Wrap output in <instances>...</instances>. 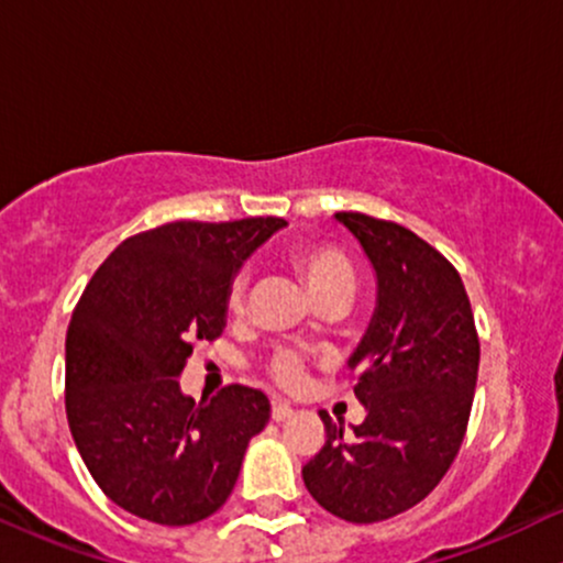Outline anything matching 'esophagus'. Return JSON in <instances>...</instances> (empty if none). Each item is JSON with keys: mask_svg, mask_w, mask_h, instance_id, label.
Segmentation results:
<instances>
[{"mask_svg": "<svg viewBox=\"0 0 563 563\" xmlns=\"http://www.w3.org/2000/svg\"><path fill=\"white\" fill-rule=\"evenodd\" d=\"M290 405L286 402V399H280V397H275L273 399V421H286V418H290Z\"/></svg>", "mask_w": 563, "mask_h": 563, "instance_id": "obj_1", "label": "esophagus"}]
</instances>
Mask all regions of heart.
<instances>
[{
	"instance_id": "1",
	"label": "heart",
	"mask_w": 563,
	"mask_h": 563,
	"mask_svg": "<svg viewBox=\"0 0 563 563\" xmlns=\"http://www.w3.org/2000/svg\"><path fill=\"white\" fill-rule=\"evenodd\" d=\"M294 267L301 275L303 286H307L314 301L328 294L352 296L354 267L344 251L333 249V245H301V249L294 251ZM245 288H249V277H232L228 290V307L232 312H241L243 309ZM269 373H273L277 384L296 386L303 376V365L294 352H277L273 363H269Z\"/></svg>"
}]
</instances>
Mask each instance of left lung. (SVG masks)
Returning <instances> with one entry per match:
<instances>
[{
	"label": "left lung",
	"mask_w": 563,
	"mask_h": 563,
	"mask_svg": "<svg viewBox=\"0 0 563 563\" xmlns=\"http://www.w3.org/2000/svg\"><path fill=\"white\" fill-rule=\"evenodd\" d=\"M335 222L376 273V309L349 357L367 416L344 434V423L320 412L325 444L301 476L328 514L373 525L418 506L455 461L479 335L457 269L416 232L357 211H339Z\"/></svg>",
	"instance_id": "1"
}]
</instances>
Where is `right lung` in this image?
<instances>
[{
  "mask_svg": "<svg viewBox=\"0 0 563 563\" xmlns=\"http://www.w3.org/2000/svg\"><path fill=\"white\" fill-rule=\"evenodd\" d=\"M286 219L172 222L126 238L84 288L66 335V412L89 474L119 508L166 527L219 510L269 421L260 389L196 402L179 386L196 341L228 325L243 262Z\"/></svg>",
  "mask_w": 563,
  "mask_h": 563,
  "instance_id": "1",
  "label": "right lung"
}]
</instances>
